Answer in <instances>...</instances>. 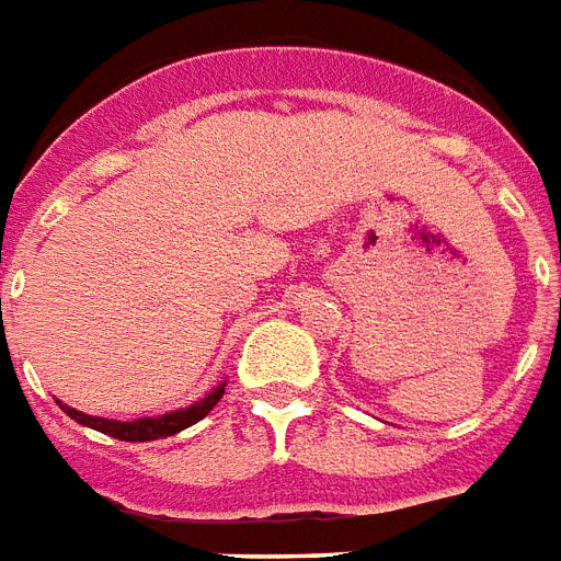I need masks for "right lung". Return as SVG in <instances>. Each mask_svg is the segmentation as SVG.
Wrapping results in <instances>:
<instances>
[{
    "label": "right lung",
    "mask_w": 561,
    "mask_h": 561,
    "mask_svg": "<svg viewBox=\"0 0 561 561\" xmlns=\"http://www.w3.org/2000/svg\"><path fill=\"white\" fill-rule=\"evenodd\" d=\"M226 391V385H219L214 391L199 400L196 405L191 408H179L173 414H161V416H145V420H133V423H121V420H103V416H89L80 414L75 408L62 405V411L71 416V420H78L80 425H89V428H95L101 434H110L115 440H127V443H147V440H161V437H170V434L182 432L187 425L199 423L203 416H208V411L219 402Z\"/></svg>",
    "instance_id": "1"
}]
</instances>
